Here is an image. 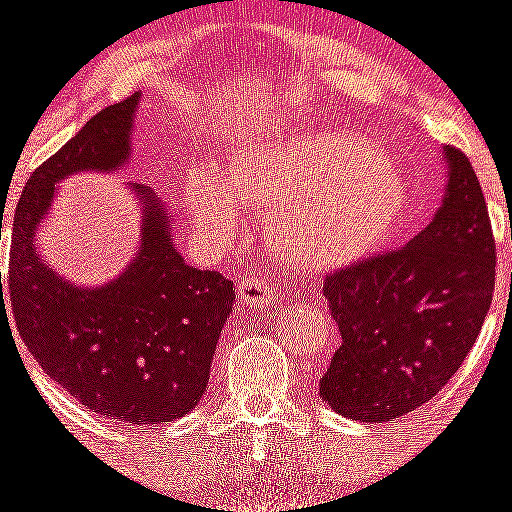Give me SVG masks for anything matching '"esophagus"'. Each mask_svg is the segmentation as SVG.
<instances>
[{"mask_svg":"<svg viewBox=\"0 0 512 512\" xmlns=\"http://www.w3.org/2000/svg\"><path fill=\"white\" fill-rule=\"evenodd\" d=\"M238 300L246 307H264L277 302V292L271 289L261 271H246L238 282Z\"/></svg>","mask_w":512,"mask_h":512,"instance_id":"34e87169","label":"esophagus"}]
</instances>
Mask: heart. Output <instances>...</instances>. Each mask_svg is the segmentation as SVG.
Instances as JSON below:
<instances>
[{
    "instance_id": "b5f03b06",
    "label": "heart",
    "mask_w": 512,
    "mask_h": 512,
    "mask_svg": "<svg viewBox=\"0 0 512 512\" xmlns=\"http://www.w3.org/2000/svg\"><path fill=\"white\" fill-rule=\"evenodd\" d=\"M184 205L192 223L217 238L241 230V207L264 210L277 259L300 274H333L390 241L405 210V182L359 135L289 133L233 148L215 171H192Z\"/></svg>"
}]
</instances>
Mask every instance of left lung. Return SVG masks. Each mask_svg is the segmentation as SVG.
Segmentation results:
<instances>
[{
    "label": "left lung",
    "instance_id": "obj_1",
    "mask_svg": "<svg viewBox=\"0 0 512 512\" xmlns=\"http://www.w3.org/2000/svg\"><path fill=\"white\" fill-rule=\"evenodd\" d=\"M441 207L413 241L325 277L341 346L320 397L361 423H387L438 395L477 341L495 289V241L469 158L443 148Z\"/></svg>",
    "mask_w": 512,
    "mask_h": 512
}]
</instances>
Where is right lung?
<instances>
[{"label":"right lung","instance_id":"right-lung-1","mask_svg":"<svg viewBox=\"0 0 512 512\" xmlns=\"http://www.w3.org/2000/svg\"><path fill=\"white\" fill-rule=\"evenodd\" d=\"M138 104L133 94L104 107L27 179L12 223L7 287L22 341L53 382L89 413L153 425L184 418L205 395L220 330L233 312V282L184 264L171 233L174 215L151 187L133 182L125 187L140 207V238L115 279L81 287L35 248V230L63 179L115 174L133 161Z\"/></svg>","mask_w":512,"mask_h":512}]
</instances>
